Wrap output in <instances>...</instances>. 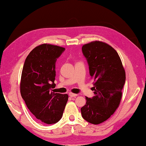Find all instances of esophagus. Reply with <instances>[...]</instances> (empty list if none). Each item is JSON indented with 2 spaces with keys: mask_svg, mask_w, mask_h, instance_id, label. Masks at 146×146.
I'll return each mask as SVG.
<instances>
[{
  "mask_svg": "<svg viewBox=\"0 0 146 146\" xmlns=\"http://www.w3.org/2000/svg\"><path fill=\"white\" fill-rule=\"evenodd\" d=\"M69 96H70V97H75V96H77L78 95L77 94H74L73 93H69Z\"/></svg>",
  "mask_w": 146,
  "mask_h": 146,
  "instance_id": "1",
  "label": "esophagus"
}]
</instances>
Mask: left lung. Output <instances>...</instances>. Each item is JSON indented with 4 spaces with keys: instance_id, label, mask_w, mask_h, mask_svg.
Instances as JSON below:
<instances>
[{
    "instance_id": "obj_1",
    "label": "left lung",
    "mask_w": 146,
    "mask_h": 146,
    "mask_svg": "<svg viewBox=\"0 0 146 146\" xmlns=\"http://www.w3.org/2000/svg\"><path fill=\"white\" fill-rule=\"evenodd\" d=\"M82 51L93 80L95 96H86L81 112L87 122L98 125L110 117L119 106L126 75L117 52L109 44L93 41L84 44Z\"/></svg>"
}]
</instances>
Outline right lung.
I'll use <instances>...</instances> for the list:
<instances>
[{
  "label": "right lung",
  "instance_id": "1",
  "mask_svg": "<svg viewBox=\"0 0 146 146\" xmlns=\"http://www.w3.org/2000/svg\"><path fill=\"white\" fill-rule=\"evenodd\" d=\"M65 50L60 46L42 44L27 57L21 73L20 93L27 106L36 118L46 124L61 119L68 96L55 93V64Z\"/></svg>",
  "mask_w": 146,
  "mask_h": 146
}]
</instances>
